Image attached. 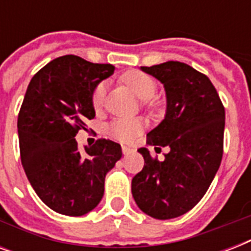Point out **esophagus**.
<instances>
[{"label": "esophagus", "instance_id": "obj_1", "mask_svg": "<svg viewBox=\"0 0 251 251\" xmlns=\"http://www.w3.org/2000/svg\"><path fill=\"white\" fill-rule=\"evenodd\" d=\"M134 150L127 147V146H122V153H124V155H129V153H131Z\"/></svg>", "mask_w": 251, "mask_h": 251}]
</instances>
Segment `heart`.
Here are the masks:
<instances>
[{
  "label": "heart",
  "mask_w": 251,
  "mask_h": 251,
  "mask_svg": "<svg viewBox=\"0 0 251 251\" xmlns=\"http://www.w3.org/2000/svg\"><path fill=\"white\" fill-rule=\"evenodd\" d=\"M122 79L127 84L130 90L137 95L142 100L152 98L156 90V84L153 82L151 76H149L145 73L137 72V70H130L122 75ZM106 94V83L101 82L95 87L92 92V105L94 108H100L104 101ZM145 127V124L139 120H116L108 126V134L110 137L121 142H131L135 137H138L142 133Z\"/></svg>",
  "instance_id": "obj_1"
}]
</instances>
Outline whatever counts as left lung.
Returning a JSON list of instances; mask_svg holds the SVG:
<instances>
[{"mask_svg":"<svg viewBox=\"0 0 251 251\" xmlns=\"http://www.w3.org/2000/svg\"><path fill=\"white\" fill-rule=\"evenodd\" d=\"M163 83L167 96L164 120L147 134L155 149L168 147L164 161L138 150L145 167L131 181L134 201L159 220L178 218L206 194L223 157L226 110L204 74L178 61L142 66Z\"/></svg>","mask_w":251,"mask_h":251,"instance_id":"1","label":"left lung"}]
</instances>
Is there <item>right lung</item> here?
<instances>
[{"label": "right lung", "instance_id": "add662e5", "mask_svg": "<svg viewBox=\"0 0 251 251\" xmlns=\"http://www.w3.org/2000/svg\"><path fill=\"white\" fill-rule=\"evenodd\" d=\"M113 73V65L68 54L45 65L27 87L18 116L22 165L39 198L58 214L82 216L94 210L106 173L122 156L121 146L109 139L83 151L74 139L95 117V87Z\"/></svg>", "mask_w": 251, "mask_h": 251}]
</instances>
